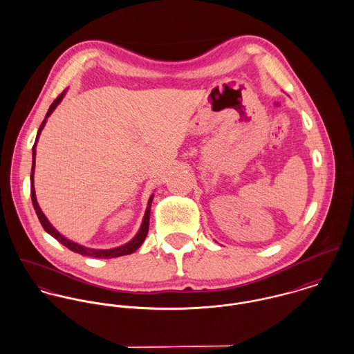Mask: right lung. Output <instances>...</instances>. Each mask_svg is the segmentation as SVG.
I'll use <instances>...</instances> for the list:
<instances>
[{"label": "right lung", "instance_id": "add662e5", "mask_svg": "<svg viewBox=\"0 0 354 354\" xmlns=\"http://www.w3.org/2000/svg\"><path fill=\"white\" fill-rule=\"evenodd\" d=\"M64 94H65V91L62 93V94H59L58 97H57V100L53 102L50 104V107H49V110H48V113H46V117H45V120L42 121V124H41V127H39V131H38V133H37V139H35V145H34V147H32V169H31V201H32V205H34V209H35V212H37V215H38V219H39V222H41V225H42V227L50 234L51 237H54L58 243H61L62 245H65L68 250H71L72 252L80 253V254H84V256H91V257H98V259H111V257H118V256H124V254H131V253L135 252L142 244H143V241L146 240V237H147V233H149V225H150V209H151V203L152 198H153V195H151V198H150V201H149V204H147V209H146V214H145V218H143V222H142V226H140V229H139V232H138V234L129 241V243H127L125 245H121V247H118V248H113V250H91V248H86V247H83V245H79L77 243H73V241H71V240H68V239H65L64 236H61L53 226H51L50 222L48 221V218L45 216V214L42 212V209H41V207H39V204L37 202V196H35V189H34V169H35V146H37V142H38V139H39V135H41V131L44 129V127H45V124H46V120H48V117L50 115L51 113H53V110L57 107V104L61 102L62 100V97H64Z\"/></svg>", "mask_w": 354, "mask_h": 354}]
</instances>
